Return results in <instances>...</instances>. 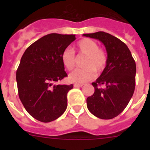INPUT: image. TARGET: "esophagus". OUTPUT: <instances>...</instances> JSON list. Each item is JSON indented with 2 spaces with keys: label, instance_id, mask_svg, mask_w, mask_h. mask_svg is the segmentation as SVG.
<instances>
[{
  "label": "esophagus",
  "instance_id": "34e87169",
  "mask_svg": "<svg viewBox=\"0 0 150 150\" xmlns=\"http://www.w3.org/2000/svg\"><path fill=\"white\" fill-rule=\"evenodd\" d=\"M83 86V84H80V83H75L74 84V87L75 88H79L81 87V86Z\"/></svg>",
  "mask_w": 150,
  "mask_h": 150
}]
</instances>
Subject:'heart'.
I'll list each match as a JSON object with an SVG mask.
<instances>
[{
  "mask_svg": "<svg viewBox=\"0 0 150 150\" xmlns=\"http://www.w3.org/2000/svg\"><path fill=\"white\" fill-rule=\"evenodd\" d=\"M78 52L86 55L83 62L84 68L76 69L69 75V81L73 83L87 82L93 79L96 72H102L107 63V54L105 49L98 47L96 41L89 38H83L76 44ZM62 62L67 69L71 70L75 67V53L69 48H66L62 54Z\"/></svg>",
  "mask_w": 150,
  "mask_h": 150,
  "instance_id": "obj_1",
  "label": "heart"
}]
</instances>
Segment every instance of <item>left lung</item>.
Segmentation results:
<instances>
[{"label": "left lung", "mask_w": 150, "mask_h": 150, "mask_svg": "<svg viewBox=\"0 0 150 150\" xmlns=\"http://www.w3.org/2000/svg\"><path fill=\"white\" fill-rule=\"evenodd\" d=\"M83 35L100 40L108 57L100 77L92 83L95 91L86 99L87 107L99 118H114L123 111L134 94L136 62L128 46L117 38L104 32Z\"/></svg>", "instance_id": "1"}]
</instances>
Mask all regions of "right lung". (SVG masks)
I'll use <instances>...</instances> for the list:
<instances>
[{"label":"right lung","instance_id":"obj_1","mask_svg":"<svg viewBox=\"0 0 150 150\" xmlns=\"http://www.w3.org/2000/svg\"><path fill=\"white\" fill-rule=\"evenodd\" d=\"M75 35L51 33L30 45L16 70L19 99L36 120L48 122L59 117L67 107V94L73 85H55L67 76L62 54Z\"/></svg>","mask_w":150,"mask_h":150}]
</instances>
